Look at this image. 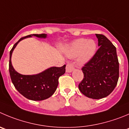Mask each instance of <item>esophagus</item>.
<instances>
[{
    "mask_svg": "<svg viewBox=\"0 0 129 129\" xmlns=\"http://www.w3.org/2000/svg\"><path fill=\"white\" fill-rule=\"evenodd\" d=\"M75 69V67L73 64L71 63V62H69L67 64V67H66V72L67 73H70L72 72L73 70Z\"/></svg>",
    "mask_w": 129,
    "mask_h": 129,
    "instance_id": "1",
    "label": "esophagus"
}]
</instances>
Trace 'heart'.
Masks as SVG:
<instances>
[{"mask_svg":"<svg viewBox=\"0 0 129 129\" xmlns=\"http://www.w3.org/2000/svg\"><path fill=\"white\" fill-rule=\"evenodd\" d=\"M97 50V44L94 40L79 39L71 44L67 51V55L70 57L78 56L80 64H85L90 61Z\"/></svg>","mask_w":129,"mask_h":129,"instance_id":"b5f03b06","label":"heart"}]
</instances>
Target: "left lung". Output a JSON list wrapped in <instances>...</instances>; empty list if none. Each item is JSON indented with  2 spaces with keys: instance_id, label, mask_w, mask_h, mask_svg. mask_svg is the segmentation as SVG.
<instances>
[{
  "instance_id": "8db88e82",
  "label": "left lung",
  "mask_w": 129,
  "mask_h": 129,
  "mask_svg": "<svg viewBox=\"0 0 129 129\" xmlns=\"http://www.w3.org/2000/svg\"><path fill=\"white\" fill-rule=\"evenodd\" d=\"M99 48L82 70L84 78L78 85L82 94L99 99L110 95L117 84L119 62L116 47L105 35L95 34Z\"/></svg>"
}]
</instances>
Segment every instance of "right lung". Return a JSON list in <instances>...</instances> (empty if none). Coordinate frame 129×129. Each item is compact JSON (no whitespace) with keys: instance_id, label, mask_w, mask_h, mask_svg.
Listing matches in <instances>:
<instances>
[{"instance_id":"1","label":"right lung","mask_w":129,"mask_h":129,"mask_svg":"<svg viewBox=\"0 0 129 129\" xmlns=\"http://www.w3.org/2000/svg\"><path fill=\"white\" fill-rule=\"evenodd\" d=\"M32 36L45 39L47 37V34H32L21 38L10 51L9 70L13 85L21 94L30 100L42 101L50 98L56 91L59 78L65 73L66 65L51 67L39 74L33 75H24L18 73L12 65V53L21 40Z\"/></svg>"}]
</instances>
